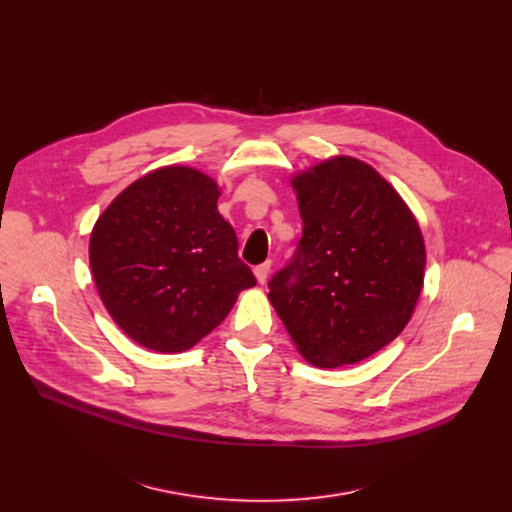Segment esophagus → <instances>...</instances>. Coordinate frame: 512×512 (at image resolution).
Wrapping results in <instances>:
<instances>
[{"label": "esophagus", "mask_w": 512, "mask_h": 512, "mask_svg": "<svg viewBox=\"0 0 512 512\" xmlns=\"http://www.w3.org/2000/svg\"><path fill=\"white\" fill-rule=\"evenodd\" d=\"M269 271H271V261H265V263L257 265V267H255V277H257V281H259V283H265L267 277H269Z\"/></svg>", "instance_id": "1"}]
</instances>
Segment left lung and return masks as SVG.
<instances>
[{"mask_svg":"<svg viewBox=\"0 0 512 512\" xmlns=\"http://www.w3.org/2000/svg\"><path fill=\"white\" fill-rule=\"evenodd\" d=\"M291 186L304 231L269 279V302L308 362H360L395 340L415 310L425 271L419 225L395 188L356 158H330Z\"/></svg>","mask_w":512,"mask_h":512,"instance_id":"obj_1","label":"left lung"}]
</instances>
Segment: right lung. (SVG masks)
Instances as JSON below:
<instances>
[{
  "instance_id": "right-lung-1",
  "label": "right lung",
  "mask_w": 512,
  "mask_h": 512,
  "mask_svg": "<svg viewBox=\"0 0 512 512\" xmlns=\"http://www.w3.org/2000/svg\"><path fill=\"white\" fill-rule=\"evenodd\" d=\"M218 196L206 174L166 166L127 186L95 223L89 259L97 291L137 344L192 348L257 283Z\"/></svg>"
}]
</instances>
